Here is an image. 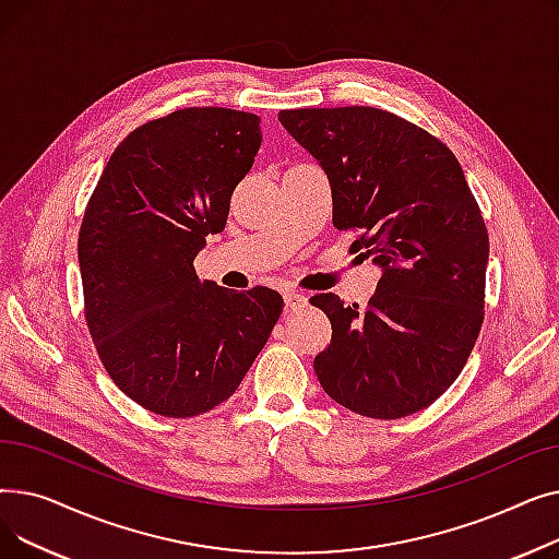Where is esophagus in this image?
I'll return each mask as SVG.
<instances>
[{
  "mask_svg": "<svg viewBox=\"0 0 559 559\" xmlns=\"http://www.w3.org/2000/svg\"><path fill=\"white\" fill-rule=\"evenodd\" d=\"M283 299H285V308L292 310V312H295V310H304L306 304H308V299H306L304 295H299L297 289H285V292H283Z\"/></svg>",
  "mask_w": 559,
  "mask_h": 559,
  "instance_id": "1",
  "label": "esophagus"
}]
</instances>
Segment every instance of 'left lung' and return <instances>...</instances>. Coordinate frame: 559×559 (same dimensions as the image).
I'll list each match as a JSON object with an SVG mask.
<instances>
[{
	"instance_id": "obj_1",
	"label": "left lung",
	"mask_w": 559,
	"mask_h": 559,
	"mask_svg": "<svg viewBox=\"0 0 559 559\" xmlns=\"http://www.w3.org/2000/svg\"><path fill=\"white\" fill-rule=\"evenodd\" d=\"M278 122L326 171L333 226L378 264L369 306L317 295L333 326L314 358L324 392L371 419L428 407L460 376L478 340L489 235L444 142L369 108L281 110Z\"/></svg>"
}]
</instances>
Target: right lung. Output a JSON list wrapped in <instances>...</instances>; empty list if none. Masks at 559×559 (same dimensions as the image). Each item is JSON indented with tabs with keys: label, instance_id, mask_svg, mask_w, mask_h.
I'll return each mask as SVG.
<instances>
[{
	"label": "right lung",
	"instance_id": "add662e5",
	"mask_svg": "<svg viewBox=\"0 0 559 559\" xmlns=\"http://www.w3.org/2000/svg\"><path fill=\"white\" fill-rule=\"evenodd\" d=\"M260 120L183 108L131 131L99 176L79 233L85 321L129 399L160 417L209 413L240 388L283 299L199 281L205 235L260 150Z\"/></svg>",
	"mask_w": 559,
	"mask_h": 559
}]
</instances>
